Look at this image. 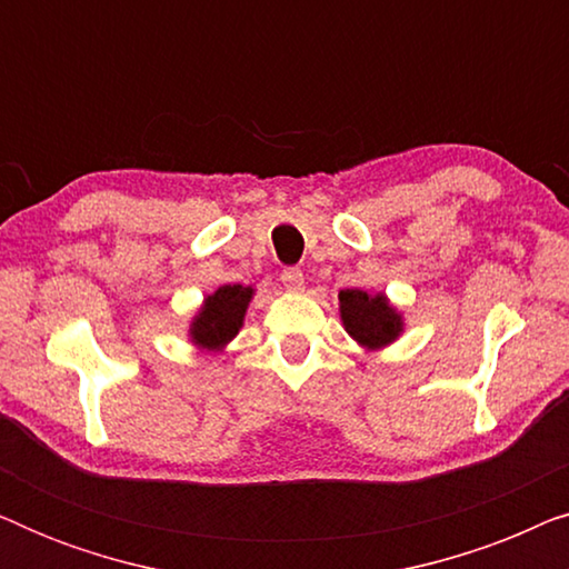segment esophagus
Listing matches in <instances>:
<instances>
[{"label":"esophagus","mask_w":569,"mask_h":569,"mask_svg":"<svg viewBox=\"0 0 569 569\" xmlns=\"http://www.w3.org/2000/svg\"><path fill=\"white\" fill-rule=\"evenodd\" d=\"M279 279H282L284 290H290V292H300L302 287H306V277H302V271L298 267L282 269V274H279Z\"/></svg>","instance_id":"34e87169"}]
</instances>
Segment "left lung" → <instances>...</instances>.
Here are the masks:
<instances>
[{"label": "left lung", "instance_id": "obj_1", "mask_svg": "<svg viewBox=\"0 0 569 569\" xmlns=\"http://www.w3.org/2000/svg\"><path fill=\"white\" fill-rule=\"evenodd\" d=\"M341 321L347 331L360 341L362 347L378 349L399 337L401 316L388 306L383 295L370 298L362 290H341L339 292Z\"/></svg>", "mask_w": 569, "mask_h": 569}]
</instances>
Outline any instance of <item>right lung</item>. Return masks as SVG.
<instances>
[{
  "instance_id": "right-lung-1",
  "label": "right lung",
  "mask_w": 569,
  "mask_h": 569,
  "mask_svg": "<svg viewBox=\"0 0 569 569\" xmlns=\"http://www.w3.org/2000/svg\"><path fill=\"white\" fill-rule=\"evenodd\" d=\"M251 295V287L243 284H224L214 295H209L204 308L193 321V341L207 349H220L222 345H228L238 333L240 323H243Z\"/></svg>"
}]
</instances>
